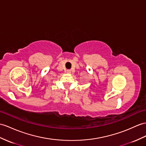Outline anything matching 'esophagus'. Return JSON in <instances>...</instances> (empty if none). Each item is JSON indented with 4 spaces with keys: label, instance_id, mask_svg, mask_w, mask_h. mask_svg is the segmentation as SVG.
Returning <instances> with one entry per match:
<instances>
[{
    "label": "esophagus",
    "instance_id": "34e87169",
    "mask_svg": "<svg viewBox=\"0 0 146 146\" xmlns=\"http://www.w3.org/2000/svg\"><path fill=\"white\" fill-rule=\"evenodd\" d=\"M66 72L68 73V74H70L71 72V70H66Z\"/></svg>",
    "mask_w": 146,
    "mask_h": 146
}]
</instances>
